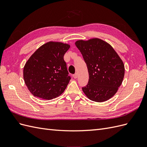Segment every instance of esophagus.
Listing matches in <instances>:
<instances>
[{"mask_svg": "<svg viewBox=\"0 0 147 147\" xmlns=\"http://www.w3.org/2000/svg\"><path fill=\"white\" fill-rule=\"evenodd\" d=\"M77 77H78V74H77V73L73 75V77H74V78H77Z\"/></svg>", "mask_w": 147, "mask_h": 147, "instance_id": "obj_1", "label": "esophagus"}]
</instances>
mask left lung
I'll return each mask as SVG.
<instances>
[{
  "instance_id": "left-lung-1",
  "label": "left lung",
  "mask_w": 147,
  "mask_h": 147,
  "mask_svg": "<svg viewBox=\"0 0 147 147\" xmlns=\"http://www.w3.org/2000/svg\"><path fill=\"white\" fill-rule=\"evenodd\" d=\"M75 45L81 52L89 73V81L82 90L88 99L102 102L117 92L124 76L123 61L109 43L100 38L79 40Z\"/></svg>"
}]
</instances>
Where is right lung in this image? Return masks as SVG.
I'll return each instance as SVG.
<instances>
[{
  "label": "right lung",
  "mask_w": 147,
  "mask_h": 147,
  "mask_svg": "<svg viewBox=\"0 0 147 147\" xmlns=\"http://www.w3.org/2000/svg\"><path fill=\"white\" fill-rule=\"evenodd\" d=\"M70 47L62 42H48L39 47L26 62L24 80L35 97L51 100L63 94L70 80L64 60Z\"/></svg>",
  "instance_id": "add662e5"
}]
</instances>
